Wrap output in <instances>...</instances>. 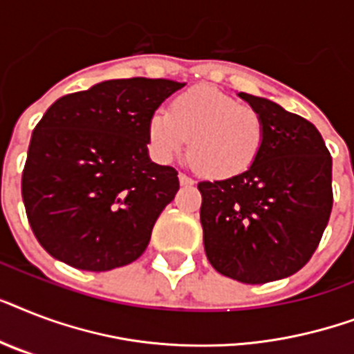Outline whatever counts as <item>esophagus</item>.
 <instances>
[{
    "instance_id": "1",
    "label": "esophagus",
    "mask_w": 354,
    "mask_h": 354,
    "mask_svg": "<svg viewBox=\"0 0 354 354\" xmlns=\"http://www.w3.org/2000/svg\"><path fill=\"white\" fill-rule=\"evenodd\" d=\"M178 180H180V183H182V185H194L193 178H189L187 174H183V172H180V174H178Z\"/></svg>"
}]
</instances>
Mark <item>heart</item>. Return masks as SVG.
<instances>
[{
    "mask_svg": "<svg viewBox=\"0 0 354 354\" xmlns=\"http://www.w3.org/2000/svg\"><path fill=\"white\" fill-rule=\"evenodd\" d=\"M147 136L158 161H171L189 145L200 172L222 180L239 176L257 160L264 122L255 108L215 88L200 86L178 95L171 112L152 113Z\"/></svg>",
    "mask_w": 354,
    "mask_h": 354,
    "instance_id": "b5f03b06",
    "label": "heart"
}]
</instances>
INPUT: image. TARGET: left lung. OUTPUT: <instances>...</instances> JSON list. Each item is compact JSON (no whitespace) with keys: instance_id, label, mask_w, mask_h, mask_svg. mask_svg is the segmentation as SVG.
I'll return each instance as SVG.
<instances>
[{"instance_id":"8db88e82","label":"left lung","mask_w":354,"mask_h":354,"mask_svg":"<svg viewBox=\"0 0 354 354\" xmlns=\"http://www.w3.org/2000/svg\"><path fill=\"white\" fill-rule=\"evenodd\" d=\"M264 122L263 147L239 176L200 182L207 261L218 274L263 285L313 257L333 209V158L318 128L277 102L241 91Z\"/></svg>"}]
</instances>
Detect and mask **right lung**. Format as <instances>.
<instances>
[{"label": "right lung", "instance_id": "1", "mask_svg": "<svg viewBox=\"0 0 354 354\" xmlns=\"http://www.w3.org/2000/svg\"><path fill=\"white\" fill-rule=\"evenodd\" d=\"M185 82L115 79L60 97L30 138L27 218L44 250L88 272L119 268L147 250L178 172L149 156L150 115Z\"/></svg>", "mask_w": 354, "mask_h": 354}]
</instances>
